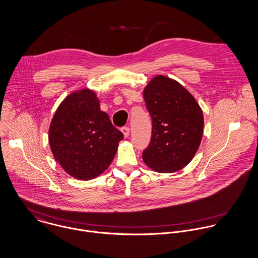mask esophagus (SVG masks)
<instances>
[{"mask_svg": "<svg viewBox=\"0 0 258 258\" xmlns=\"http://www.w3.org/2000/svg\"><path fill=\"white\" fill-rule=\"evenodd\" d=\"M121 133L123 134V136H124V138H127L128 136H130V127L128 126H123V127H121Z\"/></svg>", "mask_w": 258, "mask_h": 258, "instance_id": "1", "label": "esophagus"}]
</instances>
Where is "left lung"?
<instances>
[{
	"label": "left lung",
	"mask_w": 258,
	"mask_h": 258,
	"mask_svg": "<svg viewBox=\"0 0 258 258\" xmlns=\"http://www.w3.org/2000/svg\"><path fill=\"white\" fill-rule=\"evenodd\" d=\"M144 99L153 121L144 161L157 172L183 168L197 154L203 139L201 106L180 84L164 76H157L149 83Z\"/></svg>",
	"instance_id": "8db88e82"
}]
</instances>
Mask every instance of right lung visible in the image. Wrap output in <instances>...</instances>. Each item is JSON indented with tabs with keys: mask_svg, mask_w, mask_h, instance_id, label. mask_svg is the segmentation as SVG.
Returning <instances> with one entry per match:
<instances>
[{
	"mask_svg": "<svg viewBox=\"0 0 258 258\" xmlns=\"http://www.w3.org/2000/svg\"><path fill=\"white\" fill-rule=\"evenodd\" d=\"M123 135L115 128L93 91L68 96L57 107L49 131L54 159L70 175L89 180L112 161Z\"/></svg>",
	"mask_w": 258,
	"mask_h": 258,
	"instance_id": "obj_1",
	"label": "right lung"
}]
</instances>
